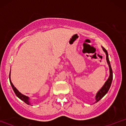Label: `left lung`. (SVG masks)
<instances>
[{
	"label": "left lung",
	"mask_w": 126,
	"mask_h": 126,
	"mask_svg": "<svg viewBox=\"0 0 126 126\" xmlns=\"http://www.w3.org/2000/svg\"><path fill=\"white\" fill-rule=\"evenodd\" d=\"M102 49L104 51V52L106 54V59H107V62L108 66H109V68H110V76L108 78V80L105 82V84L104 85V86H102V88L98 91V92L96 94V102H97L99 101L100 99L103 97L104 95L106 94L108 92V90H109L110 88L111 85V82H112V69H111V64L110 63L109 59H108V54L107 53V51L105 50V48H104L102 47Z\"/></svg>",
	"instance_id": "obj_1"
}]
</instances>
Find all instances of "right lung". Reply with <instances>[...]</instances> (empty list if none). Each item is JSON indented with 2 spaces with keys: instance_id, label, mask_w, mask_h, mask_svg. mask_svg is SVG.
Instances as JSON below:
<instances>
[{
  "instance_id": "obj_1",
  "label": "right lung",
  "mask_w": 126,
  "mask_h": 126,
  "mask_svg": "<svg viewBox=\"0 0 126 126\" xmlns=\"http://www.w3.org/2000/svg\"><path fill=\"white\" fill-rule=\"evenodd\" d=\"M10 74H11V72H10V73H9L10 83H11V86H12L13 90H14V92H15V94H16V96H18V97L19 98V99H21V100H22L23 101H24V102H25V103L27 104L30 105V102H29V98H28V97H27V96H26L25 95L22 94L21 93H20V92L18 91V89H17L16 88L15 86H14V85L12 84V82H11V79H10Z\"/></svg>"
}]
</instances>
